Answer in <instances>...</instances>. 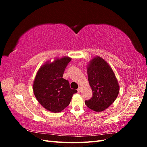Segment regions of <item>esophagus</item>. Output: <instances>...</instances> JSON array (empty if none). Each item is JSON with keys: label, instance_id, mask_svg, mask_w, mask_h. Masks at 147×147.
Instances as JSON below:
<instances>
[{"label": "esophagus", "instance_id": "1", "mask_svg": "<svg viewBox=\"0 0 147 147\" xmlns=\"http://www.w3.org/2000/svg\"><path fill=\"white\" fill-rule=\"evenodd\" d=\"M77 91H78V92H81V91H82V88H81V87H79V88H78Z\"/></svg>", "mask_w": 147, "mask_h": 147}]
</instances>
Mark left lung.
<instances>
[{"instance_id": "1", "label": "left lung", "mask_w": 147, "mask_h": 147, "mask_svg": "<svg viewBox=\"0 0 147 147\" xmlns=\"http://www.w3.org/2000/svg\"><path fill=\"white\" fill-rule=\"evenodd\" d=\"M87 72L93 96L85 104L94 112H102L116 100L119 91L118 82L112 67L100 56H95L89 62Z\"/></svg>"}]
</instances>
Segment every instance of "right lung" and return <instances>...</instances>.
Masks as SVG:
<instances>
[{
	"label": "right lung",
	"instance_id": "right-lung-1",
	"mask_svg": "<svg viewBox=\"0 0 147 147\" xmlns=\"http://www.w3.org/2000/svg\"><path fill=\"white\" fill-rule=\"evenodd\" d=\"M72 58L63 56L53 62H45L37 71L33 82V91L38 102L53 113L61 112L67 107L77 91L70 88L63 78L66 66Z\"/></svg>",
	"mask_w": 147,
	"mask_h": 147
}]
</instances>
